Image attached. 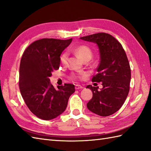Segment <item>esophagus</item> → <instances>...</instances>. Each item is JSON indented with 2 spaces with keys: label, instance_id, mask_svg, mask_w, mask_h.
Masks as SVG:
<instances>
[{
  "label": "esophagus",
  "instance_id": "obj_1",
  "mask_svg": "<svg viewBox=\"0 0 151 151\" xmlns=\"http://www.w3.org/2000/svg\"><path fill=\"white\" fill-rule=\"evenodd\" d=\"M84 88L82 87V86H81V85H78V84H76V85H75V89H83Z\"/></svg>",
  "mask_w": 151,
  "mask_h": 151
}]
</instances>
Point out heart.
Returning a JSON list of instances; mask_svg holds the SVG:
<instances>
[{"label":"heart","instance_id":"heart-1","mask_svg":"<svg viewBox=\"0 0 151 151\" xmlns=\"http://www.w3.org/2000/svg\"><path fill=\"white\" fill-rule=\"evenodd\" d=\"M74 52H75L77 55L81 58L82 60L86 59L90 60L92 57V52L91 50L89 49L88 46L86 45H79L72 49ZM67 58H68V54L66 52H63L60 56V62L63 65H65L67 63ZM72 77L74 78H81V75H76V74H73Z\"/></svg>","mask_w":151,"mask_h":151}]
</instances>
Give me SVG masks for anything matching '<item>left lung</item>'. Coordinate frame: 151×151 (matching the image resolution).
<instances>
[{
	"instance_id": "1",
	"label": "left lung",
	"mask_w": 151,
	"mask_h": 151,
	"mask_svg": "<svg viewBox=\"0 0 151 151\" xmlns=\"http://www.w3.org/2000/svg\"><path fill=\"white\" fill-rule=\"evenodd\" d=\"M97 45L100 62L98 74L93 82H102V88L88 86L93 97L87 104L89 111L101 116H109L123 106L130 88L131 71L127 54L121 44L111 35L98 33L80 37Z\"/></svg>"
}]
</instances>
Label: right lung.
<instances>
[{"label": "right lung", "mask_w": 151, "mask_h": 151, "mask_svg": "<svg viewBox=\"0 0 151 151\" xmlns=\"http://www.w3.org/2000/svg\"><path fill=\"white\" fill-rule=\"evenodd\" d=\"M44 38L34 41L22 54L19 68V89L29 110L43 120H51L65 110L75 86L56 89L50 83L53 70L59 69L60 55L72 41Z\"/></svg>", "instance_id": "1"}]
</instances>
